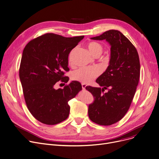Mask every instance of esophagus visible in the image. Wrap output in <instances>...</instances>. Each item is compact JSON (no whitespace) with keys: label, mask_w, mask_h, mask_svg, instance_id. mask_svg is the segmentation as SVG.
Masks as SVG:
<instances>
[{"label":"esophagus","mask_w":159,"mask_h":159,"mask_svg":"<svg viewBox=\"0 0 159 159\" xmlns=\"http://www.w3.org/2000/svg\"><path fill=\"white\" fill-rule=\"evenodd\" d=\"M81 86H82V89H83V90H84L85 89V88H86V87H87V85L85 84H81Z\"/></svg>","instance_id":"34e87169"}]
</instances>
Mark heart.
Segmentation results:
<instances>
[{
	"mask_svg": "<svg viewBox=\"0 0 159 159\" xmlns=\"http://www.w3.org/2000/svg\"><path fill=\"white\" fill-rule=\"evenodd\" d=\"M87 48L90 54L94 57H99L103 51L102 46L97 42H90L87 44ZM75 48L72 49L68 56V63L72 65L73 63V57L75 52ZM100 74L98 68H81L75 70L72 73L71 78L72 80L79 81L83 84H88L92 81Z\"/></svg>",
	"mask_w": 159,
	"mask_h": 159,
	"instance_id": "1",
	"label": "heart"
}]
</instances>
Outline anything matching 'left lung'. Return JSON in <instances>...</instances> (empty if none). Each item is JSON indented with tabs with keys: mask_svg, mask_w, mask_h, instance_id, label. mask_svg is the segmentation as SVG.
<instances>
[{
	"mask_svg": "<svg viewBox=\"0 0 159 159\" xmlns=\"http://www.w3.org/2000/svg\"><path fill=\"white\" fill-rule=\"evenodd\" d=\"M91 39H105L111 46V55L107 68L96 80L102 89L86 87L94 98L89 106V116L97 124L110 125L123 118L130 107L140 76L139 55L131 42L116 30ZM105 89L108 92L102 94Z\"/></svg>",
	"mask_w": 159,
	"mask_h": 159,
	"instance_id": "1",
	"label": "left lung"
}]
</instances>
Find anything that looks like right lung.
Instances as JSON below:
<instances>
[{
  "instance_id": "add662e5",
  "label": "right lung",
  "mask_w": 159,
  "mask_h": 159,
  "mask_svg": "<svg viewBox=\"0 0 159 159\" xmlns=\"http://www.w3.org/2000/svg\"><path fill=\"white\" fill-rule=\"evenodd\" d=\"M84 36L65 38L48 33L30 41L22 53L19 76L24 98L32 116L46 125H55L69 115L68 102L81 90L80 83L72 81L63 89H54L69 71L68 56Z\"/></svg>"
}]
</instances>
